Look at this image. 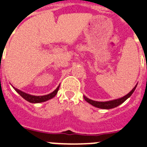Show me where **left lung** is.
Instances as JSON below:
<instances>
[{
    "label": "left lung",
    "instance_id": "8db88e82",
    "mask_svg": "<svg viewBox=\"0 0 147 147\" xmlns=\"http://www.w3.org/2000/svg\"><path fill=\"white\" fill-rule=\"evenodd\" d=\"M137 85L134 87V88H133L128 94H127L126 96H124L121 97V98H117V99L107 101V102H97V101H93V100L90 99V98H87L85 96H84V98H85V100L87 102H88V103L92 105L93 106H94V107H98V108L107 109V110H108V109H112L114 108V107H118V106L120 105L121 104H122L123 102H125L127 98H129V97L131 96V95H132V93H133V92L135 91V90H136V87H137Z\"/></svg>",
    "mask_w": 147,
    "mask_h": 147
}]
</instances>
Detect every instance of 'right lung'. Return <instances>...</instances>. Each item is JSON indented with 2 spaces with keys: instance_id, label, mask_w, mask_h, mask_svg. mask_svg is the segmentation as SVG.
<instances>
[{
  "instance_id": "1",
  "label": "right lung",
  "mask_w": 147,
  "mask_h": 147,
  "mask_svg": "<svg viewBox=\"0 0 147 147\" xmlns=\"http://www.w3.org/2000/svg\"><path fill=\"white\" fill-rule=\"evenodd\" d=\"M13 88L16 90L17 93H19L24 99H26V101H28V102H31V103H40V102H46L48 100L54 98L56 96V94L57 93L58 90H59V85L57 88V89H56L54 91L52 92V93H49V94L48 95H45V96H33V95H30L26 93H24V92L21 91V90L17 89V88H14V87H13Z\"/></svg>"
}]
</instances>
